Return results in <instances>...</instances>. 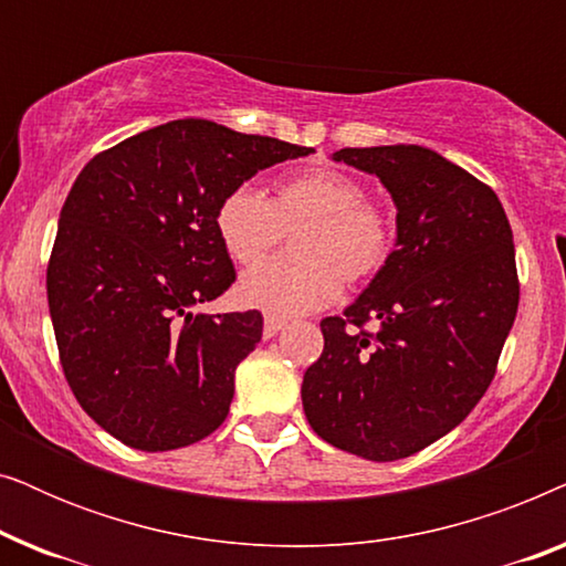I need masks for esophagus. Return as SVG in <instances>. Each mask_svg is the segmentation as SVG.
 Masks as SVG:
<instances>
[{
  "mask_svg": "<svg viewBox=\"0 0 566 566\" xmlns=\"http://www.w3.org/2000/svg\"><path fill=\"white\" fill-rule=\"evenodd\" d=\"M285 319H281V316H265V324H262V335H265V339H270V337H275L277 332H281L283 327H285Z\"/></svg>",
  "mask_w": 566,
  "mask_h": 566,
  "instance_id": "34e87169",
  "label": "esophagus"
}]
</instances>
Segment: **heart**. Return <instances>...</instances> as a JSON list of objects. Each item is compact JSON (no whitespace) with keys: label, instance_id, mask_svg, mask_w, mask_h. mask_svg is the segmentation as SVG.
Wrapping results in <instances>:
<instances>
[{"label":"heart","instance_id":"1","mask_svg":"<svg viewBox=\"0 0 566 566\" xmlns=\"http://www.w3.org/2000/svg\"><path fill=\"white\" fill-rule=\"evenodd\" d=\"M213 229L242 268L265 260L293 231L291 258L265 262L237 283L244 306L281 319L332 304L343 281L376 277L397 247L391 216L370 203L355 177L329 167L283 177L270 198L239 185L216 206Z\"/></svg>","mask_w":566,"mask_h":566}]
</instances>
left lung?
Wrapping results in <instances>:
<instances>
[{
    "mask_svg": "<svg viewBox=\"0 0 566 566\" xmlns=\"http://www.w3.org/2000/svg\"><path fill=\"white\" fill-rule=\"evenodd\" d=\"M397 203V250L345 308L301 384L306 420L339 451L407 459L490 389L521 298L513 229L490 185L415 144L339 149ZM376 318L379 329L365 324Z\"/></svg>",
    "mask_w": 566,
    "mask_h": 566,
    "instance_id": "8db88e82",
    "label": "left lung"
}]
</instances>
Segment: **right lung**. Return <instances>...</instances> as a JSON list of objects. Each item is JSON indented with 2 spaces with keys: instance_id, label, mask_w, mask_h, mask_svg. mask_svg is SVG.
<instances>
[{
  "instance_id": "obj_1",
  "label": "right lung",
  "mask_w": 566,
  "mask_h": 566,
  "mask_svg": "<svg viewBox=\"0 0 566 566\" xmlns=\"http://www.w3.org/2000/svg\"><path fill=\"white\" fill-rule=\"evenodd\" d=\"M312 151L185 118L99 151L74 180L45 273L51 322L76 401L120 443L175 451L227 420L262 314H192L237 277L216 206Z\"/></svg>"
}]
</instances>
